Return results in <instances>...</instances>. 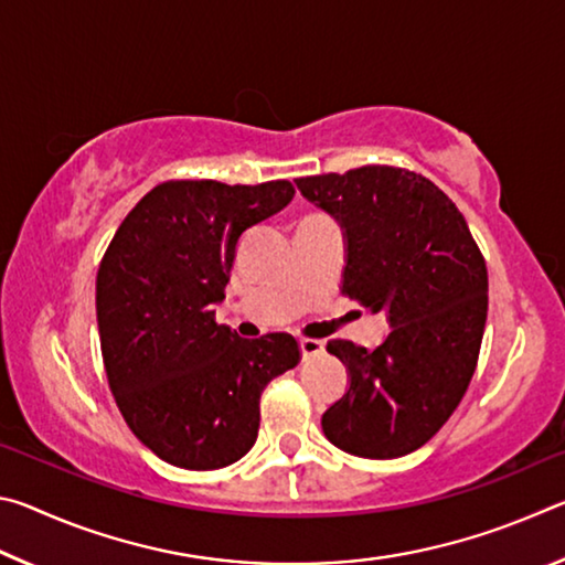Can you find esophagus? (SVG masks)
I'll list each match as a JSON object with an SVG mask.
<instances>
[{"label": "esophagus", "instance_id": "34e87169", "mask_svg": "<svg viewBox=\"0 0 565 565\" xmlns=\"http://www.w3.org/2000/svg\"><path fill=\"white\" fill-rule=\"evenodd\" d=\"M299 347H301L303 359H311V356H319V353L323 351V341L321 339H301Z\"/></svg>", "mask_w": 565, "mask_h": 565}]
</instances>
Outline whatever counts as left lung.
I'll list each match as a JSON object with an SVG mask.
<instances>
[{
    "label": "left lung",
    "mask_w": 565,
    "mask_h": 565,
    "mask_svg": "<svg viewBox=\"0 0 565 565\" xmlns=\"http://www.w3.org/2000/svg\"><path fill=\"white\" fill-rule=\"evenodd\" d=\"M347 238L341 291L386 311L374 351L329 341L349 388L321 416L333 446L398 458L434 438L461 404L481 351L489 274L463 214L434 181L398 167L296 179Z\"/></svg>",
    "instance_id": "obj_1"
}]
</instances>
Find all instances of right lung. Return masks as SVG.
<instances>
[{"label":"right lung","mask_w":565,"mask_h":565,"mask_svg":"<svg viewBox=\"0 0 565 565\" xmlns=\"http://www.w3.org/2000/svg\"><path fill=\"white\" fill-rule=\"evenodd\" d=\"M291 181H164L131 209L97 271L104 369L124 420L161 461L214 471L248 454L259 398L301 359L291 333L242 339L214 319L246 228Z\"/></svg>","instance_id":"1"}]
</instances>
